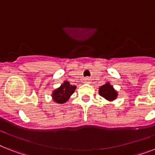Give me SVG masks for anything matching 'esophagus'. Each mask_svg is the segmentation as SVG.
<instances>
[{"label":"esophagus","instance_id":"34e87169","mask_svg":"<svg viewBox=\"0 0 155 155\" xmlns=\"http://www.w3.org/2000/svg\"><path fill=\"white\" fill-rule=\"evenodd\" d=\"M84 81H85V82H86V83H89V82H90V79H89V78H88V77H86V78H85V79H84Z\"/></svg>","mask_w":155,"mask_h":155}]
</instances>
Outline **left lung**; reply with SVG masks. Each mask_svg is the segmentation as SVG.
I'll return each mask as SVG.
<instances>
[{
  "mask_svg": "<svg viewBox=\"0 0 155 155\" xmlns=\"http://www.w3.org/2000/svg\"><path fill=\"white\" fill-rule=\"evenodd\" d=\"M99 94L108 101H113L117 98V93L109 83H106L99 88Z\"/></svg>",
  "mask_w": 155,
  "mask_h": 155,
  "instance_id": "obj_1",
  "label": "left lung"
}]
</instances>
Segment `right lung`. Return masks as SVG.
<instances>
[{
    "label": "right lung",
    "instance_id": "add662e5",
    "mask_svg": "<svg viewBox=\"0 0 155 155\" xmlns=\"http://www.w3.org/2000/svg\"><path fill=\"white\" fill-rule=\"evenodd\" d=\"M75 86L70 84V83L65 81L58 89H55L53 92L52 97L54 101L58 104H63L69 99L71 95L75 92Z\"/></svg>",
    "mask_w": 155,
    "mask_h": 155
}]
</instances>
